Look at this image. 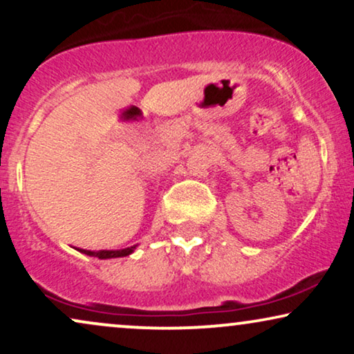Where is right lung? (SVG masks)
<instances>
[{
  "label": "right lung",
  "mask_w": 354,
  "mask_h": 354,
  "mask_svg": "<svg viewBox=\"0 0 354 354\" xmlns=\"http://www.w3.org/2000/svg\"><path fill=\"white\" fill-rule=\"evenodd\" d=\"M135 248H137V245L129 246V248H124V250H101V251L79 250V251L80 253L88 254V256H96V258H100V259H109V258H122V256L132 254Z\"/></svg>",
  "instance_id": "add662e5"
}]
</instances>
